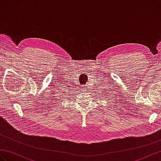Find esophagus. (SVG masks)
<instances>
[{"label":"esophagus","instance_id":"34e87169","mask_svg":"<svg viewBox=\"0 0 161 161\" xmlns=\"http://www.w3.org/2000/svg\"><path fill=\"white\" fill-rule=\"evenodd\" d=\"M82 90H83L84 91H86V90H87V87H86L85 85H84L83 86H82Z\"/></svg>","mask_w":161,"mask_h":161}]
</instances>
